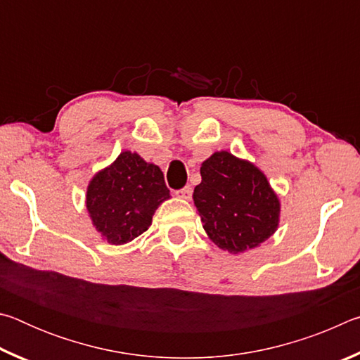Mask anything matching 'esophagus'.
Returning a JSON list of instances; mask_svg holds the SVG:
<instances>
[{
	"label": "esophagus",
	"instance_id": "34e87169",
	"mask_svg": "<svg viewBox=\"0 0 360 360\" xmlns=\"http://www.w3.org/2000/svg\"><path fill=\"white\" fill-rule=\"evenodd\" d=\"M176 195H178V197L182 198V200H191V197H192V187L191 186L182 187V188H179V191H176Z\"/></svg>",
	"mask_w": 360,
	"mask_h": 360
}]
</instances>
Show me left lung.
<instances>
[{
	"label": "left lung",
	"mask_w": 360,
	"mask_h": 360,
	"mask_svg": "<svg viewBox=\"0 0 360 360\" xmlns=\"http://www.w3.org/2000/svg\"><path fill=\"white\" fill-rule=\"evenodd\" d=\"M200 174L202 182L195 187L193 203L217 248L240 254L275 233L281 205L254 163L221 150L206 158Z\"/></svg>",
	"instance_id": "1"
}]
</instances>
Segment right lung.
<instances>
[{
  "label": "right lung",
  "mask_w": 360,
  "mask_h": 360,
  "mask_svg": "<svg viewBox=\"0 0 360 360\" xmlns=\"http://www.w3.org/2000/svg\"><path fill=\"white\" fill-rule=\"evenodd\" d=\"M168 198L162 169L124 150L89 182L85 206L96 231L119 246L148 230L155 210Z\"/></svg>",
  "instance_id": "1"
}]
</instances>
